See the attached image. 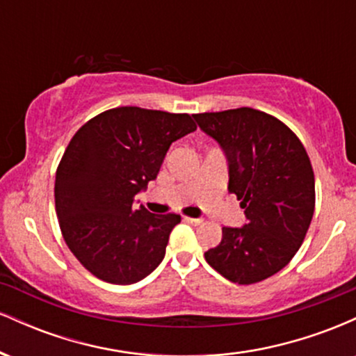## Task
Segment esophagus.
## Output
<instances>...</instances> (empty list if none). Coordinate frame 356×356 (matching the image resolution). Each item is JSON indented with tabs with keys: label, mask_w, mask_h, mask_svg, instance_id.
<instances>
[{
	"label": "esophagus",
	"mask_w": 356,
	"mask_h": 356,
	"mask_svg": "<svg viewBox=\"0 0 356 356\" xmlns=\"http://www.w3.org/2000/svg\"><path fill=\"white\" fill-rule=\"evenodd\" d=\"M184 220H186V222H189V224H194V226H199V224L202 222V219H199V218H187V216H184Z\"/></svg>",
	"instance_id": "obj_1"
}]
</instances>
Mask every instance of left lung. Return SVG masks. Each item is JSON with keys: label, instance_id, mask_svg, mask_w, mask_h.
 <instances>
[{"label": "left lung", "instance_id": "8db88e82", "mask_svg": "<svg viewBox=\"0 0 356 356\" xmlns=\"http://www.w3.org/2000/svg\"><path fill=\"white\" fill-rule=\"evenodd\" d=\"M222 147L229 189L246 214L243 227H222L204 252L219 275L252 284L281 271L303 244L314 212V174L303 144L269 113L249 107L194 115Z\"/></svg>", "mask_w": 356, "mask_h": 356}]
</instances>
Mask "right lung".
Returning <instances> with one entry per match:
<instances>
[{"label":"right lung","mask_w":356,"mask_h":356,"mask_svg":"<svg viewBox=\"0 0 356 356\" xmlns=\"http://www.w3.org/2000/svg\"><path fill=\"white\" fill-rule=\"evenodd\" d=\"M197 129L189 113L118 107L88 120L65 150L55 207L65 243L93 276L132 284L165 256L177 214L136 207L172 142Z\"/></svg>","instance_id":"1"}]
</instances>
